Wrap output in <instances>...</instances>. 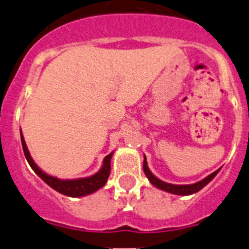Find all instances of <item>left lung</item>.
I'll use <instances>...</instances> for the list:
<instances>
[{
	"instance_id": "obj_1",
	"label": "left lung",
	"mask_w": 249,
	"mask_h": 249,
	"mask_svg": "<svg viewBox=\"0 0 249 249\" xmlns=\"http://www.w3.org/2000/svg\"><path fill=\"white\" fill-rule=\"evenodd\" d=\"M143 171H144V173H146L147 178L149 179V182H151L153 186H156L157 188H160V190L166 191V192L173 193V195H182V196L192 195V193L198 192V191L202 190V188H203V187L206 186L207 183H210L213 178H214V176L218 173V171H215V172H213L212 175H210L208 177H206L204 179H202V181L197 182V183H195V184H182V186H181V184L166 183V182L160 181V179H158L157 177H155V176L151 173V171L148 169V167H147L146 157H144V160H143Z\"/></svg>"
}]
</instances>
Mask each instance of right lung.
Segmentation results:
<instances>
[{
    "label": "right lung",
    "mask_w": 249,
    "mask_h": 249,
    "mask_svg": "<svg viewBox=\"0 0 249 249\" xmlns=\"http://www.w3.org/2000/svg\"><path fill=\"white\" fill-rule=\"evenodd\" d=\"M21 142L22 148H23V153H25V157L26 160H27L28 163H30L31 168L34 169L35 172H36L39 177L42 178L48 186L52 187V188L56 190L57 192L62 193V195L70 196V197H81V196L89 195V193H93L97 190H100L101 187L105 186V183L107 182V179H108V176L109 173H111L112 153H109L108 156H106L105 160H103L102 168H101L100 172H97L96 175L87 178H81V179H73V181H62V179H58V178L56 177L46 175L45 172H42V171L35 164V162L32 160V158H31L30 153H28L27 146H26L22 133Z\"/></svg>",
    "instance_id": "1"
}]
</instances>
